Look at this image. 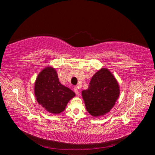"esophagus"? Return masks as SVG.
I'll list each match as a JSON object with an SVG mask.
<instances>
[{"instance_id": "34e87169", "label": "esophagus", "mask_w": 155, "mask_h": 155, "mask_svg": "<svg viewBox=\"0 0 155 155\" xmlns=\"http://www.w3.org/2000/svg\"><path fill=\"white\" fill-rule=\"evenodd\" d=\"M74 90L75 93L76 94V95H77V96H79V95H80V94H79V92L78 88L77 87H75V88H74Z\"/></svg>"}]
</instances>
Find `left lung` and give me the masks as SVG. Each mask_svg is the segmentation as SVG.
I'll use <instances>...</instances> for the list:
<instances>
[{
    "label": "left lung",
    "mask_w": 155,
    "mask_h": 155,
    "mask_svg": "<svg viewBox=\"0 0 155 155\" xmlns=\"http://www.w3.org/2000/svg\"><path fill=\"white\" fill-rule=\"evenodd\" d=\"M120 86L110 70L102 68L94 75L88 88L81 94L86 109L93 117L106 114L112 109L120 96Z\"/></svg>",
    "instance_id": "1"
}]
</instances>
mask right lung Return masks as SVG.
Masks as SVG:
<instances>
[{"mask_svg":"<svg viewBox=\"0 0 155 155\" xmlns=\"http://www.w3.org/2000/svg\"><path fill=\"white\" fill-rule=\"evenodd\" d=\"M34 94L37 103L49 113L59 114L64 110L75 93L59 81L57 71L53 67L41 70L35 81Z\"/></svg>","mask_w":155,"mask_h":155,"instance_id":"right-lung-1","label":"right lung"}]
</instances>
